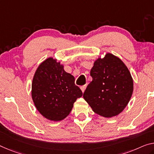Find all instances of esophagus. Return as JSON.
<instances>
[{"label":"esophagus","mask_w":154,"mask_h":154,"mask_svg":"<svg viewBox=\"0 0 154 154\" xmlns=\"http://www.w3.org/2000/svg\"><path fill=\"white\" fill-rule=\"evenodd\" d=\"M86 87H87V85H82V86L80 87V89H81L82 93H83V92L85 91V89H86Z\"/></svg>","instance_id":"34e87169"}]
</instances>
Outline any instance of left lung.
Wrapping results in <instances>:
<instances>
[{
	"mask_svg": "<svg viewBox=\"0 0 154 154\" xmlns=\"http://www.w3.org/2000/svg\"><path fill=\"white\" fill-rule=\"evenodd\" d=\"M90 75L92 81L85 89L83 98L92 110L105 118L121 113L134 90L133 79L125 63L107 53L95 60Z\"/></svg>",
	"mask_w": 154,
	"mask_h": 154,
	"instance_id": "1",
	"label": "left lung"
}]
</instances>
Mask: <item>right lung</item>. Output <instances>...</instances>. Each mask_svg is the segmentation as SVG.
I'll return each instance as SVG.
<instances>
[{"label":"right lung","instance_id":"right-lung-1","mask_svg":"<svg viewBox=\"0 0 154 154\" xmlns=\"http://www.w3.org/2000/svg\"><path fill=\"white\" fill-rule=\"evenodd\" d=\"M72 74L52 57L40 64L32 84V97L35 107L47 119L59 121L72 111L82 92L74 83Z\"/></svg>","mask_w":154,"mask_h":154}]
</instances>
